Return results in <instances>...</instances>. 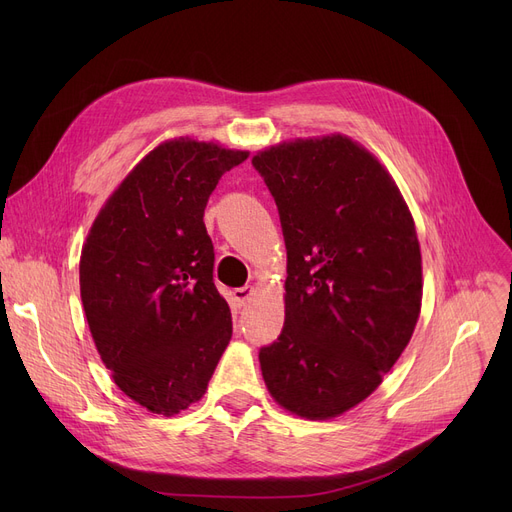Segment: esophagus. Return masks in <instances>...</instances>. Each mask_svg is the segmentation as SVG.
Segmentation results:
<instances>
[{"label": "esophagus", "instance_id": "1", "mask_svg": "<svg viewBox=\"0 0 512 512\" xmlns=\"http://www.w3.org/2000/svg\"><path fill=\"white\" fill-rule=\"evenodd\" d=\"M257 290L253 288V286H242V288H234L232 290V301L236 303V307H245L251 299H253V294H255Z\"/></svg>", "mask_w": 512, "mask_h": 512}]
</instances>
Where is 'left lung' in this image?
<instances>
[{"label": "left lung", "instance_id": "1", "mask_svg": "<svg viewBox=\"0 0 512 512\" xmlns=\"http://www.w3.org/2000/svg\"><path fill=\"white\" fill-rule=\"evenodd\" d=\"M286 242L284 328L261 348L267 390L324 421L375 392L421 313V249L405 197L380 159L346 134L257 151Z\"/></svg>", "mask_w": 512, "mask_h": 512}]
</instances>
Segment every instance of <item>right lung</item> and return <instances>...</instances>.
Masks as SVG:
<instances>
[{"label":"right lung","mask_w":512,"mask_h":512,"mask_svg":"<svg viewBox=\"0 0 512 512\" xmlns=\"http://www.w3.org/2000/svg\"><path fill=\"white\" fill-rule=\"evenodd\" d=\"M249 151L159 143L99 209L80 253V299L103 365L143 409L172 417L201 400L232 338L213 284L203 213Z\"/></svg>","instance_id":"right-lung-1"}]
</instances>
